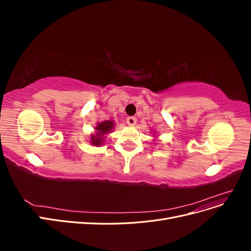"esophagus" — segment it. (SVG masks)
I'll return each instance as SVG.
<instances>
[{"mask_svg":"<svg viewBox=\"0 0 251 251\" xmlns=\"http://www.w3.org/2000/svg\"><path fill=\"white\" fill-rule=\"evenodd\" d=\"M136 123H137V119H136V117H133V116H128L126 118V124L128 126H135Z\"/></svg>","mask_w":251,"mask_h":251,"instance_id":"1","label":"esophagus"}]
</instances>
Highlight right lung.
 Returning <instances> with one entry per match:
<instances>
[{
	"instance_id": "1",
	"label": "right lung",
	"mask_w": 251,
	"mask_h": 251,
	"mask_svg": "<svg viewBox=\"0 0 251 251\" xmlns=\"http://www.w3.org/2000/svg\"><path fill=\"white\" fill-rule=\"evenodd\" d=\"M113 125H114L113 121H110V120L102 121L101 124H98L97 126L95 127L96 135H92V137H91V143H92L93 146H100L103 141L102 136L112 130Z\"/></svg>"
}]
</instances>
